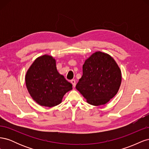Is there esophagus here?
<instances>
[{
  "instance_id": "obj_1",
  "label": "esophagus",
  "mask_w": 149,
  "mask_h": 149,
  "mask_svg": "<svg viewBox=\"0 0 149 149\" xmlns=\"http://www.w3.org/2000/svg\"><path fill=\"white\" fill-rule=\"evenodd\" d=\"M71 83H72V84H73V87H75V86H76V81L74 79H71Z\"/></svg>"
}]
</instances>
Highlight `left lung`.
<instances>
[{
    "mask_svg": "<svg viewBox=\"0 0 149 149\" xmlns=\"http://www.w3.org/2000/svg\"><path fill=\"white\" fill-rule=\"evenodd\" d=\"M121 71L118 64L107 53L97 52L85 61L83 76L76 88L93 106L105 104L118 92Z\"/></svg>",
    "mask_w": 149,
    "mask_h": 149,
    "instance_id": "1",
    "label": "left lung"
}]
</instances>
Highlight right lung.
<instances>
[{
  "mask_svg": "<svg viewBox=\"0 0 149 149\" xmlns=\"http://www.w3.org/2000/svg\"><path fill=\"white\" fill-rule=\"evenodd\" d=\"M26 88L38 104L53 107L61 103L65 94L72 89V84L58 73L56 61L49 55L36 59L25 76Z\"/></svg>",
  "mask_w": 149,
  "mask_h": 149,
  "instance_id": "1",
  "label": "right lung"
}]
</instances>
